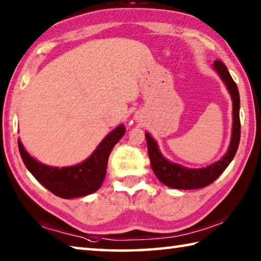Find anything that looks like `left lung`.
Listing matches in <instances>:
<instances>
[{
  "mask_svg": "<svg viewBox=\"0 0 261 261\" xmlns=\"http://www.w3.org/2000/svg\"><path fill=\"white\" fill-rule=\"evenodd\" d=\"M213 69L222 79L232 101V129L230 144L224 155L212 165L202 168H188L174 163L162 155L159 149L156 140L146 132L145 137L147 140L148 156L154 174L162 184L171 189L179 190H196L205 188L219 177L224 169L232 161L237 152L241 139V122H240V93L236 83L233 82L228 69L221 61H215Z\"/></svg>",
  "mask_w": 261,
  "mask_h": 261,
  "instance_id": "obj_1",
  "label": "left lung"
}]
</instances>
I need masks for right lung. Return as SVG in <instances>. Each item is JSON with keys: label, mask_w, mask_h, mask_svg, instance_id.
Here are the masks:
<instances>
[{"label": "right lung", "mask_w": 261, "mask_h": 261, "mask_svg": "<svg viewBox=\"0 0 261 261\" xmlns=\"http://www.w3.org/2000/svg\"><path fill=\"white\" fill-rule=\"evenodd\" d=\"M125 134V126L120 124L105 137L94 152L85 161L69 167H51L35 160L18 139V148L24 165L39 183L55 196L72 199L95 192L102 185L109 154Z\"/></svg>", "instance_id": "add662e5"}]
</instances>
